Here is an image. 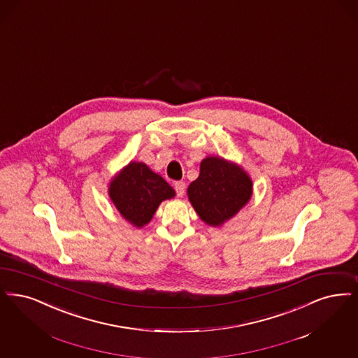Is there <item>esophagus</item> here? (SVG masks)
<instances>
[{
    "mask_svg": "<svg viewBox=\"0 0 358 358\" xmlns=\"http://www.w3.org/2000/svg\"><path fill=\"white\" fill-rule=\"evenodd\" d=\"M174 189H176V193H177V196H178V197H182V196L185 194V182H182V181H177V182L174 184Z\"/></svg>",
    "mask_w": 358,
    "mask_h": 358,
    "instance_id": "34e87169",
    "label": "esophagus"
}]
</instances>
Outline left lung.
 I'll list each match as a JSON object with an SVG mask.
<instances>
[{"label": "left lung", "instance_id": "left-lung-1", "mask_svg": "<svg viewBox=\"0 0 358 358\" xmlns=\"http://www.w3.org/2000/svg\"><path fill=\"white\" fill-rule=\"evenodd\" d=\"M253 181L241 165L218 156L205 157L200 176L187 187V199L201 220L220 228L250 201Z\"/></svg>", "mask_w": 358, "mask_h": 358}]
</instances>
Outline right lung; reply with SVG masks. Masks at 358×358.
<instances>
[{
	"mask_svg": "<svg viewBox=\"0 0 358 358\" xmlns=\"http://www.w3.org/2000/svg\"><path fill=\"white\" fill-rule=\"evenodd\" d=\"M108 194L122 218L140 229L152 221L159 203L172 200L176 192L146 164L130 161L112 177Z\"/></svg>",
	"mask_w": 358,
	"mask_h": 358,
	"instance_id": "right-lung-1",
	"label": "right lung"
}]
</instances>
